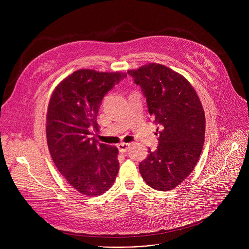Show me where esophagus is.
<instances>
[{"label":"esophagus","mask_w":249,"mask_h":249,"mask_svg":"<svg viewBox=\"0 0 249 249\" xmlns=\"http://www.w3.org/2000/svg\"><path fill=\"white\" fill-rule=\"evenodd\" d=\"M117 147H118V150H119L121 153H125V152L128 151V149H129V147H130V144L121 143V144H119Z\"/></svg>","instance_id":"34e87169"}]
</instances>
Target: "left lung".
I'll use <instances>...</instances> for the list:
<instances>
[{
    "instance_id": "8db88e82",
    "label": "left lung",
    "mask_w": 249,
    "mask_h": 249,
    "mask_svg": "<svg viewBox=\"0 0 249 249\" xmlns=\"http://www.w3.org/2000/svg\"><path fill=\"white\" fill-rule=\"evenodd\" d=\"M147 98L150 115L160 125L159 146L139 165L146 183L159 191L184 181L200 158L205 113L191 84L164 65L150 63L127 72Z\"/></svg>"
}]
</instances>
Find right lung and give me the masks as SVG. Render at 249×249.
<instances>
[{
  "label": "right lung",
  "instance_id": "add662e5",
  "mask_svg": "<svg viewBox=\"0 0 249 249\" xmlns=\"http://www.w3.org/2000/svg\"><path fill=\"white\" fill-rule=\"evenodd\" d=\"M125 77L78 70L55 88L48 104L46 137L52 160L66 181L89 197L107 191L119 170L118 149L90 135L99 129L96 117L103 96Z\"/></svg>",
  "mask_w": 249,
  "mask_h": 249
}]
</instances>
